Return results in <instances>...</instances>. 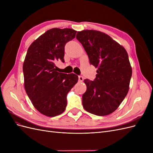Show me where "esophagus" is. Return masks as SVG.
<instances>
[{
	"mask_svg": "<svg viewBox=\"0 0 153 153\" xmlns=\"http://www.w3.org/2000/svg\"><path fill=\"white\" fill-rule=\"evenodd\" d=\"M78 80H79L80 82H83V80H84V77L82 76H78Z\"/></svg>",
	"mask_w": 153,
	"mask_h": 153,
	"instance_id": "1",
	"label": "esophagus"
}]
</instances>
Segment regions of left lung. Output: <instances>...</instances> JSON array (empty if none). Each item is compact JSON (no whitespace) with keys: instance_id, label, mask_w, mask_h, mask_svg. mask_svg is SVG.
<instances>
[{"instance_id":"8db88e82","label":"left lung","mask_w":153,"mask_h":153,"mask_svg":"<svg viewBox=\"0 0 153 153\" xmlns=\"http://www.w3.org/2000/svg\"><path fill=\"white\" fill-rule=\"evenodd\" d=\"M80 41L96 68L94 81L84 80L87 90L82 105L88 112L104 116L114 112L126 96L132 68L125 48L102 32L84 30L77 32Z\"/></svg>"}]
</instances>
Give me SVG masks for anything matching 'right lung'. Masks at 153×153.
Returning a JSON list of instances; mask_svg holds the SVG:
<instances>
[{"label":"right lung","instance_id":"right-lung-1","mask_svg":"<svg viewBox=\"0 0 153 153\" xmlns=\"http://www.w3.org/2000/svg\"><path fill=\"white\" fill-rule=\"evenodd\" d=\"M76 33L71 29H51L27 50L23 64L25 90L35 108L46 116L64 112L67 94L78 82L75 74L57 72L55 66L60 60L64 62V47Z\"/></svg>","mask_w":153,"mask_h":153}]
</instances>
